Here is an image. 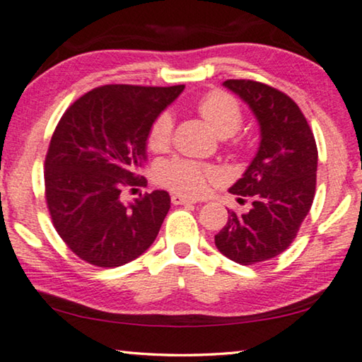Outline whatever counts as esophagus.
Wrapping results in <instances>:
<instances>
[{"label":"esophagus","mask_w":362,"mask_h":362,"mask_svg":"<svg viewBox=\"0 0 362 362\" xmlns=\"http://www.w3.org/2000/svg\"><path fill=\"white\" fill-rule=\"evenodd\" d=\"M170 200L174 205H193V203H197L195 200H192V198L180 195V193H174V195L170 197Z\"/></svg>","instance_id":"34e87169"}]
</instances>
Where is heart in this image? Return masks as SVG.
Instances as JSON below:
<instances>
[{
    "label": "heart",
    "mask_w": 362,
    "mask_h": 362,
    "mask_svg": "<svg viewBox=\"0 0 362 362\" xmlns=\"http://www.w3.org/2000/svg\"><path fill=\"white\" fill-rule=\"evenodd\" d=\"M198 111L208 121V124L223 137L234 134L241 128L244 119L239 101L221 90L210 91L203 96L198 103ZM172 134H174V115L170 110H164L152 119L147 129V146L154 152H164L170 146ZM154 177L159 185L172 192L183 193L187 197H200L206 192L208 182L218 177V170L211 165L175 157L160 162L156 167Z\"/></svg>",
    "instance_id": "b5f03b06"
}]
</instances>
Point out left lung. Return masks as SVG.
Here are the masks:
<instances>
[{
    "label": "left lung",
    "instance_id": "8db88e82",
    "mask_svg": "<svg viewBox=\"0 0 362 362\" xmlns=\"http://www.w3.org/2000/svg\"><path fill=\"white\" fill-rule=\"evenodd\" d=\"M226 88L249 105L261 126V146L251 165L230 188L246 213L228 211L215 244L241 264L269 261L284 252L312 208L318 149L298 105L284 91L256 80H226Z\"/></svg>",
    "mask_w": 362,
    "mask_h": 362
}]
</instances>
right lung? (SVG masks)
Wrapping results in <instances>:
<instances>
[{
	"label": "right lung",
	"mask_w": 362,
	"mask_h": 362,
	"mask_svg": "<svg viewBox=\"0 0 362 362\" xmlns=\"http://www.w3.org/2000/svg\"><path fill=\"white\" fill-rule=\"evenodd\" d=\"M185 88L103 85L62 115L44 162L45 203L52 225L81 261L113 269L154 243L169 213L164 190L124 205L121 190L146 183L147 129Z\"/></svg>",
	"instance_id": "right-lung-1"
}]
</instances>
